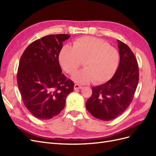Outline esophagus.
Masks as SVG:
<instances>
[{
    "mask_svg": "<svg viewBox=\"0 0 156 156\" xmlns=\"http://www.w3.org/2000/svg\"><path fill=\"white\" fill-rule=\"evenodd\" d=\"M82 88V86L79 85V84H75V86H74V89L75 90H77L78 89H81V88Z\"/></svg>",
    "mask_w": 156,
    "mask_h": 156,
    "instance_id": "esophagus-1",
    "label": "esophagus"
}]
</instances>
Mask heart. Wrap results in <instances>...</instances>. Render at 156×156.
Returning a JSON list of instances; mask_svg holds the SVG:
<instances>
[{"mask_svg":"<svg viewBox=\"0 0 156 156\" xmlns=\"http://www.w3.org/2000/svg\"><path fill=\"white\" fill-rule=\"evenodd\" d=\"M119 53L107 42L94 37H83L73 45L65 44L59 54V62L66 73L73 74L83 62L85 68L73 79L79 83L100 84L111 79L118 68Z\"/></svg>","mask_w":156,"mask_h":156,"instance_id":"b5f03b06","label":"heart"}]
</instances>
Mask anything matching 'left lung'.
<instances>
[{
  "mask_svg": "<svg viewBox=\"0 0 156 156\" xmlns=\"http://www.w3.org/2000/svg\"><path fill=\"white\" fill-rule=\"evenodd\" d=\"M120 62L112 78L92 87L86 102L91 115L102 121H111L121 115L132 102L139 80L137 60L127 44L117 40Z\"/></svg>",
  "mask_w": 156,
  "mask_h": 156,
  "instance_id": "obj_1",
  "label": "left lung"
}]
</instances>
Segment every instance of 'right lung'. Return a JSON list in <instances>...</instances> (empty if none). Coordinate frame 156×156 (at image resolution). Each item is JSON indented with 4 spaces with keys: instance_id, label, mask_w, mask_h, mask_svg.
I'll return each mask as SVG.
<instances>
[{
    "instance_id": "add662e5",
    "label": "right lung",
    "mask_w": 156,
    "mask_h": 156,
    "mask_svg": "<svg viewBox=\"0 0 156 156\" xmlns=\"http://www.w3.org/2000/svg\"><path fill=\"white\" fill-rule=\"evenodd\" d=\"M68 34L50 35L29 44L20 58L17 82L25 106L41 120L60 113L74 83L62 73L59 54Z\"/></svg>"
}]
</instances>
